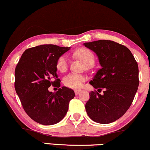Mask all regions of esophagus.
<instances>
[{
	"label": "esophagus",
	"mask_w": 150,
	"mask_h": 150,
	"mask_svg": "<svg viewBox=\"0 0 150 150\" xmlns=\"http://www.w3.org/2000/svg\"><path fill=\"white\" fill-rule=\"evenodd\" d=\"M74 92L76 95H78L80 92H81V90H80V89H76V90H74Z\"/></svg>",
	"instance_id": "34e87169"
}]
</instances>
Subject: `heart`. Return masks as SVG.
Returning a JSON list of instances; mask_svg holds the SVG:
<instances>
[{"instance_id":"1","label":"heart","mask_w":150,"mask_h":150,"mask_svg":"<svg viewBox=\"0 0 150 150\" xmlns=\"http://www.w3.org/2000/svg\"><path fill=\"white\" fill-rule=\"evenodd\" d=\"M75 55L81 58L87 65H92L94 63V56L90 50L86 48H81L75 52ZM69 65V60L66 55H63L58 59L56 67L61 72L67 71ZM85 80V76L78 73H70L65 76L63 83L66 87L69 88L76 89L82 86Z\"/></svg>"}]
</instances>
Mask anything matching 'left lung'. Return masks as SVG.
<instances>
[{
	"instance_id": "1",
	"label": "left lung",
	"mask_w": 150,
	"mask_h": 150,
	"mask_svg": "<svg viewBox=\"0 0 150 150\" xmlns=\"http://www.w3.org/2000/svg\"><path fill=\"white\" fill-rule=\"evenodd\" d=\"M84 45L98 56L100 69L89 82L104 94L89 92L85 105L89 117L101 124L118 120L129 108L139 85V67L130 50L112 40L85 42Z\"/></svg>"
}]
</instances>
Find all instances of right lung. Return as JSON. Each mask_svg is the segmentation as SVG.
<instances>
[{
  "instance_id": "right-lung-1",
  "label": "right lung",
  "mask_w": 150,
  "mask_h": 150,
  "mask_svg": "<svg viewBox=\"0 0 150 150\" xmlns=\"http://www.w3.org/2000/svg\"><path fill=\"white\" fill-rule=\"evenodd\" d=\"M69 49L54 45L29 48L16 67V92L27 114L41 125H52L61 121L67 114L69 101L75 96L72 89L66 87L55 93L48 90L51 85L61 86L56 63Z\"/></svg>"
}]
</instances>
